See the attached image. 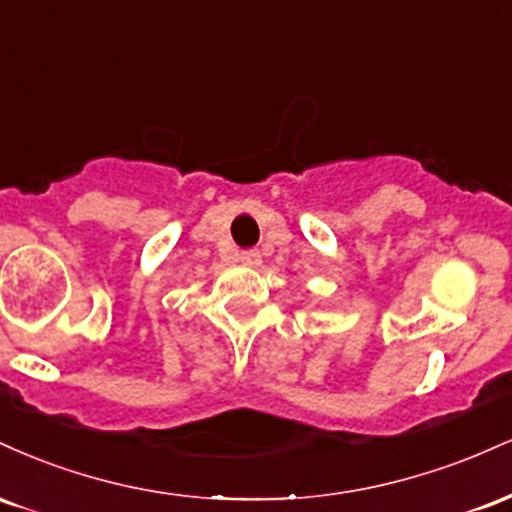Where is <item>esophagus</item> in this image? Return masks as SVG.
<instances>
[{"label": "esophagus", "mask_w": 512, "mask_h": 512, "mask_svg": "<svg viewBox=\"0 0 512 512\" xmlns=\"http://www.w3.org/2000/svg\"><path fill=\"white\" fill-rule=\"evenodd\" d=\"M238 260L245 264V267H257V264L262 262V255H260V250H243L238 255Z\"/></svg>", "instance_id": "esophagus-1"}]
</instances>
